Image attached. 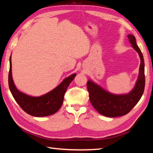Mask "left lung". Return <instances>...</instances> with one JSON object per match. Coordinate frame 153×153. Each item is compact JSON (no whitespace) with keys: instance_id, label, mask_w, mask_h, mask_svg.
<instances>
[{"instance_id":"left-lung-1","label":"left lung","mask_w":153,"mask_h":153,"mask_svg":"<svg viewBox=\"0 0 153 153\" xmlns=\"http://www.w3.org/2000/svg\"><path fill=\"white\" fill-rule=\"evenodd\" d=\"M128 37L131 47L137 51L141 60L137 79L131 91L128 93L116 95L110 93L92 80H88L87 83L91 105L100 114L110 118L127 114L139 102L144 92L145 79L143 56L136 43L134 35L129 34Z\"/></svg>"}]
</instances>
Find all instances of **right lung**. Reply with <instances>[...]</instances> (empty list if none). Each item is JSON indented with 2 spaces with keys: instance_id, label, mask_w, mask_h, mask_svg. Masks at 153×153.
Returning <instances> with one entry per match:
<instances>
[{
  "instance_id": "obj_1",
  "label": "right lung",
  "mask_w": 153,
  "mask_h": 153,
  "mask_svg": "<svg viewBox=\"0 0 153 153\" xmlns=\"http://www.w3.org/2000/svg\"><path fill=\"white\" fill-rule=\"evenodd\" d=\"M76 74L66 77L56 87L39 97H33L25 94L16 88L12 78L11 56L10 57L8 85L12 95L23 110L35 117L48 116L58 112L62 105L65 92L74 80Z\"/></svg>"
}]
</instances>
